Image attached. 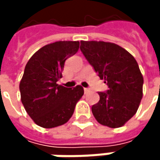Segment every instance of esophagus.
Masks as SVG:
<instances>
[{"instance_id": "esophagus-1", "label": "esophagus", "mask_w": 160, "mask_h": 160, "mask_svg": "<svg viewBox=\"0 0 160 160\" xmlns=\"http://www.w3.org/2000/svg\"><path fill=\"white\" fill-rule=\"evenodd\" d=\"M90 92V89L84 88V92H85V93H87V92Z\"/></svg>"}]
</instances>
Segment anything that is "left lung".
Returning <instances> with one entry per match:
<instances>
[{"mask_svg":"<svg viewBox=\"0 0 160 160\" xmlns=\"http://www.w3.org/2000/svg\"><path fill=\"white\" fill-rule=\"evenodd\" d=\"M80 51L108 85L107 92H98L100 100L92 107L95 119L109 128L122 127L135 115L143 98L144 78L135 58L106 42L81 41Z\"/></svg>","mask_w":160,"mask_h":160,"instance_id":"8db88e82","label":"left lung"}]
</instances>
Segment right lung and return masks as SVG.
I'll use <instances>...</instances> for the list:
<instances>
[{
	"mask_svg": "<svg viewBox=\"0 0 160 160\" xmlns=\"http://www.w3.org/2000/svg\"><path fill=\"white\" fill-rule=\"evenodd\" d=\"M79 47V42H55L38 50L26 65L19 84L21 102L32 120L42 128L67 123L84 93L80 85L71 89L56 83L62 78L65 61Z\"/></svg>",
	"mask_w": 160,
	"mask_h": 160,
	"instance_id": "add662e5",
	"label": "right lung"
}]
</instances>
